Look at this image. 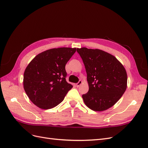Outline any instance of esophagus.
I'll return each mask as SVG.
<instances>
[{
	"instance_id": "1",
	"label": "esophagus",
	"mask_w": 148,
	"mask_h": 148,
	"mask_svg": "<svg viewBox=\"0 0 148 148\" xmlns=\"http://www.w3.org/2000/svg\"><path fill=\"white\" fill-rule=\"evenodd\" d=\"M82 81L81 80H79V81H78V83H76V86L77 87H79L80 86V85L82 84Z\"/></svg>"
}]
</instances>
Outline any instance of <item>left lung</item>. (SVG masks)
I'll return each mask as SVG.
<instances>
[{
    "mask_svg": "<svg viewBox=\"0 0 148 148\" xmlns=\"http://www.w3.org/2000/svg\"><path fill=\"white\" fill-rule=\"evenodd\" d=\"M76 51L84 64L89 87L82 95L85 104L94 111L111 108L127 88L125 67L115 56L103 50L82 47Z\"/></svg>",
    "mask_w": 148,
    "mask_h": 148,
    "instance_id": "8db88e82",
    "label": "left lung"
}]
</instances>
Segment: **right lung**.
Listing matches in <instances>:
<instances>
[{
  "mask_svg": "<svg viewBox=\"0 0 148 148\" xmlns=\"http://www.w3.org/2000/svg\"><path fill=\"white\" fill-rule=\"evenodd\" d=\"M76 50L62 47L46 50L28 65L23 74V88L29 99L39 108L55 107L73 87L66 81L65 67Z\"/></svg>",
  "mask_w": 148,
  "mask_h": 148,
  "instance_id": "add662e5",
  "label": "right lung"
}]
</instances>
